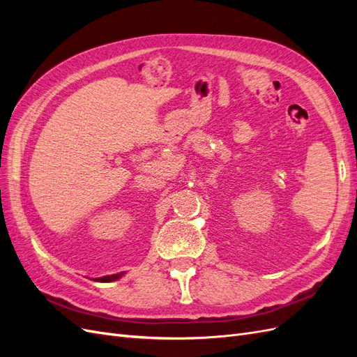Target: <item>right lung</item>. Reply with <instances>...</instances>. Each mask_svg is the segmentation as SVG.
<instances>
[{"label":"right lung","mask_w":357,"mask_h":357,"mask_svg":"<svg viewBox=\"0 0 357 357\" xmlns=\"http://www.w3.org/2000/svg\"><path fill=\"white\" fill-rule=\"evenodd\" d=\"M123 274H125V271H123V273H121V274L104 275V277H98V278H93V280H95V282H101V283H110V282H114V280H119V278H121Z\"/></svg>","instance_id":"add662e5"}]
</instances>
